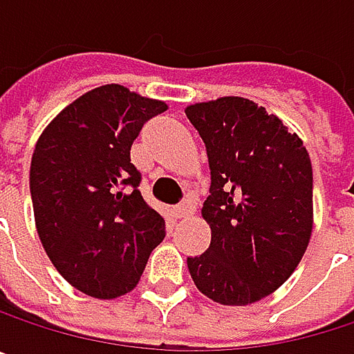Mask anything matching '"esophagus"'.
Wrapping results in <instances>:
<instances>
[{"label": "esophagus", "mask_w": 354, "mask_h": 354, "mask_svg": "<svg viewBox=\"0 0 354 354\" xmlns=\"http://www.w3.org/2000/svg\"><path fill=\"white\" fill-rule=\"evenodd\" d=\"M194 211H196V198L190 196V194L176 207V215L180 219H186V217L194 215Z\"/></svg>", "instance_id": "1"}]
</instances>
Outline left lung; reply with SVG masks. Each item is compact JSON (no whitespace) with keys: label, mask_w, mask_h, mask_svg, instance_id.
<instances>
[{"label":"left lung","mask_w":354,"mask_h":354,"mask_svg":"<svg viewBox=\"0 0 354 354\" xmlns=\"http://www.w3.org/2000/svg\"><path fill=\"white\" fill-rule=\"evenodd\" d=\"M209 158L205 254L188 258L201 293L248 306L297 268L314 223V176L304 141L256 102L225 96L186 108Z\"/></svg>","instance_id":"8db88e82"}]
</instances>
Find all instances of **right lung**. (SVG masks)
Returning a JSON list of instances; mask_svg holds the SVG:
<instances>
[{"label": "right lung", "instance_id": "add662e5", "mask_svg": "<svg viewBox=\"0 0 354 354\" xmlns=\"http://www.w3.org/2000/svg\"><path fill=\"white\" fill-rule=\"evenodd\" d=\"M168 106L118 84L86 92L38 137L30 194L38 238L55 268L82 293L114 299L139 283L164 217L141 196L131 145Z\"/></svg>", "mask_w": 354, "mask_h": 354}]
</instances>
